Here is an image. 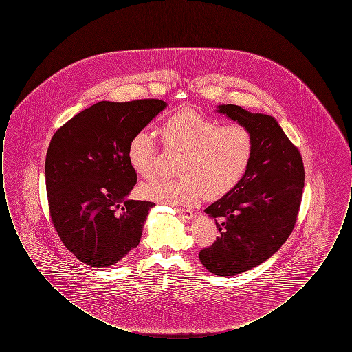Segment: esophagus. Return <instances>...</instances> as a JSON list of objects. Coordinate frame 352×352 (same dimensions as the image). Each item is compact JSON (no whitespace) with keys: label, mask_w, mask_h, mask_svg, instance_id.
I'll list each match as a JSON object with an SVG mask.
<instances>
[{"label":"esophagus","mask_w":352,"mask_h":352,"mask_svg":"<svg viewBox=\"0 0 352 352\" xmlns=\"http://www.w3.org/2000/svg\"><path fill=\"white\" fill-rule=\"evenodd\" d=\"M175 212H177V215H178L179 218L186 219V220H191V219L194 218V214H192L191 211H188V210L177 208Z\"/></svg>","instance_id":"34e87169"}]
</instances>
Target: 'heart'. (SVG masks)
<instances>
[{"label": "heart", "mask_w": 352, "mask_h": 352, "mask_svg": "<svg viewBox=\"0 0 352 352\" xmlns=\"http://www.w3.org/2000/svg\"><path fill=\"white\" fill-rule=\"evenodd\" d=\"M165 145L182 151L178 171L181 178H153L141 186L149 201L171 207H188L204 195L218 199L234 190L244 178L253 153L252 134L240 124L219 126L217 120L192 108H182L162 124ZM157 146L151 133L140 131L128 145V161L134 171L149 177Z\"/></svg>", "instance_id": "obj_1"}]
</instances>
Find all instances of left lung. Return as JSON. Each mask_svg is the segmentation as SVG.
Masks as SVG:
<instances>
[{
    "instance_id": "left-lung-1",
    "label": "left lung",
    "mask_w": 352,
    "mask_h": 352,
    "mask_svg": "<svg viewBox=\"0 0 352 352\" xmlns=\"http://www.w3.org/2000/svg\"><path fill=\"white\" fill-rule=\"evenodd\" d=\"M217 112L252 134L251 164L240 184L208 206L220 236L199 252L203 267L219 277L254 268L281 248L292 234L302 199L301 154L273 116L221 104Z\"/></svg>"
}]
</instances>
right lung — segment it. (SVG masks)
<instances>
[{
    "label": "right lung",
    "instance_id": "add662e5",
    "mask_svg": "<svg viewBox=\"0 0 352 352\" xmlns=\"http://www.w3.org/2000/svg\"><path fill=\"white\" fill-rule=\"evenodd\" d=\"M168 102L100 101L54 134L45 173L51 219L76 258L108 268L137 248L153 201L128 199L137 174L128 145Z\"/></svg>",
    "mask_w": 352,
    "mask_h": 352
}]
</instances>
